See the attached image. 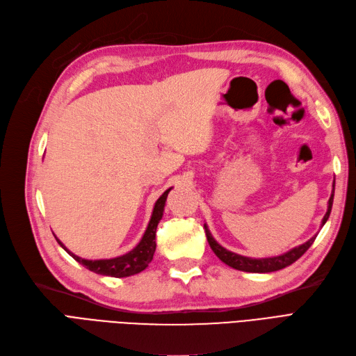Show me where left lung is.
<instances>
[{"instance_id": "8db88e82", "label": "left lung", "mask_w": 356, "mask_h": 356, "mask_svg": "<svg viewBox=\"0 0 356 356\" xmlns=\"http://www.w3.org/2000/svg\"><path fill=\"white\" fill-rule=\"evenodd\" d=\"M333 199H334V182H333V193L330 195V200H328V207H327V212L323 218V224L321 227L327 222V219L330 216V212H332V207H333ZM204 231H206V237L207 241H209V246L213 250V253L219 257L220 261L224 264H227L228 266L238 269V271H244V273H274L278 271V269H283L289 265H291L293 262H296L299 257L308 250L312 243L315 241L316 236H314L312 238H309L306 243L300 244V246L291 249L283 254L280 256H274V257H262V259H253V257H248V256H241L237 253H232L229 250H227L225 248L220 246V244L216 243V240L212 237L209 228L204 224Z\"/></svg>"}]
</instances>
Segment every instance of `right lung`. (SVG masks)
I'll list each match as a JSON object with an SVG mask.
<instances>
[{
    "label": "right lung",
    "instance_id": "1",
    "mask_svg": "<svg viewBox=\"0 0 356 356\" xmlns=\"http://www.w3.org/2000/svg\"><path fill=\"white\" fill-rule=\"evenodd\" d=\"M172 190V187L168 188L161 197L157 199V202L154 203V209L150 218V222L147 225V229L144 232L143 238L140 240V243L134 248L131 252L118 256V257H112V259H97V261H91V259H82V257L73 254L70 250H67L65 248V244L61 243L57 237L56 240L58 241V244L63 248L73 259L76 262H79L81 265H83L90 271L100 274V275H107V277H115V278H124V277H131L136 275L149 266V264L153 259V254L156 250V228L159 220L162 219L163 216V211H165V202L169 191Z\"/></svg>",
    "mask_w": 356,
    "mask_h": 356
}]
</instances>
